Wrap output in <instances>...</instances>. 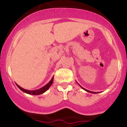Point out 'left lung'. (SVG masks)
Returning <instances> with one entry per match:
<instances>
[{"label": "left lung", "mask_w": 127, "mask_h": 127, "mask_svg": "<svg viewBox=\"0 0 127 127\" xmlns=\"http://www.w3.org/2000/svg\"><path fill=\"white\" fill-rule=\"evenodd\" d=\"M79 86H80V87H81L82 88V89H84V90L87 91V92H89V93H96V92H91V91H89V90H86V89H85V88H83L82 87H81V86H80V85H79Z\"/></svg>", "instance_id": "1"}]
</instances>
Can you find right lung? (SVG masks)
Returning a JSON list of instances; mask_svg holds the SVG:
<instances>
[{
    "instance_id": "obj_1",
    "label": "right lung",
    "mask_w": 127,
    "mask_h": 127,
    "mask_svg": "<svg viewBox=\"0 0 127 127\" xmlns=\"http://www.w3.org/2000/svg\"><path fill=\"white\" fill-rule=\"evenodd\" d=\"M53 82V77L52 78L48 84H46L45 86H43V87L39 88V89L35 90H26L24 89V88H23L22 87H21L19 86L17 84H16V85L18 87L20 88L21 91H23V92H24V93H28V94H29V95H41L42 94V93H45V92L48 88L50 87V86L52 85Z\"/></svg>"
}]
</instances>
